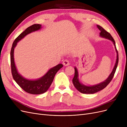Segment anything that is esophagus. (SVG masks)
I'll list each match as a JSON object with an SVG mask.
<instances>
[{
    "label": "esophagus",
    "instance_id": "obj_1",
    "mask_svg": "<svg viewBox=\"0 0 127 127\" xmlns=\"http://www.w3.org/2000/svg\"><path fill=\"white\" fill-rule=\"evenodd\" d=\"M63 64L64 66H69V65H70L69 61L68 60H64L63 61Z\"/></svg>",
    "mask_w": 127,
    "mask_h": 127
}]
</instances>
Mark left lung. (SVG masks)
I'll return each instance as SVG.
<instances>
[{
  "label": "left lung",
  "mask_w": 127,
  "mask_h": 127,
  "mask_svg": "<svg viewBox=\"0 0 127 127\" xmlns=\"http://www.w3.org/2000/svg\"><path fill=\"white\" fill-rule=\"evenodd\" d=\"M96 26H97V28L98 29V30L101 31L100 33H99V36L103 38H105L106 39H108L112 42V43L114 46L115 50H116V51L117 53V59L116 61V63H115V64H114V66L113 68L112 71H111L110 74L108 76V77H107L104 81H103L99 84H96V85H91V86L85 85L80 82V80L79 79V74H78V69L75 66V68H74L75 75H74V78L72 79V83L76 89L79 92H80V93H83V94H94V93H96L97 92L102 90L105 87H106V86L108 85V84L110 83V82L111 81V80L112 79L114 75V73L116 72V69L118 66V61H119L118 52L116 47V43H115L114 39H113L112 36L111 35V34L107 31H106L102 27L98 25H97Z\"/></svg>",
  "instance_id": "1"
}]
</instances>
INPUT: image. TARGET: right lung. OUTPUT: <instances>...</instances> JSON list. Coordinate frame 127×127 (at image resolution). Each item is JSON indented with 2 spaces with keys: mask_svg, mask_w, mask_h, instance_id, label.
I'll list each match as a JSON object with an SVG mask.
<instances>
[{
  "mask_svg": "<svg viewBox=\"0 0 127 127\" xmlns=\"http://www.w3.org/2000/svg\"><path fill=\"white\" fill-rule=\"evenodd\" d=\"M42 29L41 24H33L23 32L13 42L10 51L11 69L13 77L15 82L26 92L32 94H41L45 93L49 89L53 82L56 73L63 67L59 64L49 69L41 77L35 79H30L24 77L18 72L14 61V49L19 41L28 34L37 31Z\"/></svg>",
  "mask_w": 127,
  "mask_h": 127,
  "instance_id": "add662e5",
  "label": "right lung"
}]
</instances>
